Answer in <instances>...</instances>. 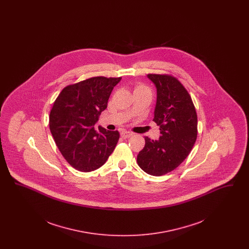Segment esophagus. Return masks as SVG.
Masks as SVG:
<instances>
[{"label":"esophagus","instance_id":"1","mask_svg":"<svg viewBox=\"0 0 249 249\" xmlns=\"http://www.w3.org/2000/svg\"><path fill=\"white\" fill-rule=\"evenodd\" d=\"M132 132H130V131H127V130H123V131H121V133H120V135H121V137L122 138H124V139H127V138H130L132 136Z\"/></svg>","mask_w":249,"mask_h":249}]
</instances>
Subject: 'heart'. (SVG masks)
Listing matches in <instances>:
<instances>
[{"mask_svg":"<svg viewBox=\"0 0 249 249\" xmlns=\"http://www.w3.org/2000/svg\"><path fill=\"white\" fill-rule=\"evenodd\" d=\"M146 89V88H145V87H143L142 85H140V86H138V87L136 88V89Z\"/></svg>","mask_w":249,"mask_h":249,"instance_id":"b5f03b06","label":"heart"}]
</instances>
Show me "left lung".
Instances as JSON below:
<instances>
[{
  "label": "left lung",
  "mask_w": 249,
  "mask_h": 249,
  "mask_svg": "<svg viewBox=\"0 0 249 249\" xmlns=\"http://www.w3.org/2000/svg\"><path fill=\"white\" fill-rule=\"evenodd\" d=\"M157 88L153 121L160 127L159 140L144 137L137 163L148 175L160 177L180 165L197 139V113L188 90L170 74L148 73Z\"/></svg>",
  "instance_id": "8db88e82"
}]
</instances>
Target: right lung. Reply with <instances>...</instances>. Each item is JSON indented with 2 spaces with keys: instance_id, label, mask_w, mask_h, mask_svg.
<instances>
[{
  "instance_id": "right-lung-1",
  "label": "right lung",
  "mask_w": 249,
  "mask_h": 249,
  "mask_svg": "<svg viewBox=\"0 0 249 249\" xmlns=\"http://www.w3.org/2000/svg\"><path fill=\"white\" fill-rule=\"evenodd\" d=\"M121 77L95 76L65 87L50 111L49 128L67 162L80 172H91L104 165L119 139L94 124L106 110L108 99Z\"/></svg>"
}]
</instances>
